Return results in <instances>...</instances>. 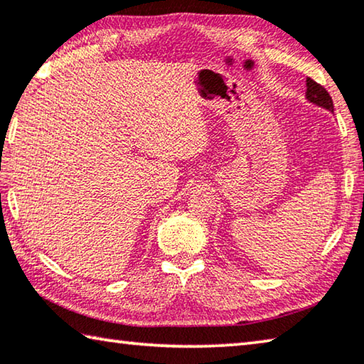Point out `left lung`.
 Listing matches in <instances>:
<instances>
[{
  "instance_id": "1",
  "label": "left lung",
  "mask_w": 364,
  "mask_h": 364,
  "mask_svg": "<svg viewBox=\"0 0 364 364\" xmlns=\"http://www.w3.org/2000/svg\"><path fill=\"white\" fill-rule=\"evenodd\" d=\"M306 84H307V92H306L307 100L310 103L316 105V107L325 108V109L331 111V113H333V111H334L333 100H331V97H329V94L326 92V89L323 87V85L316 84L314 79H310V77H307Z\"/></svg>"
}]
</instances>
